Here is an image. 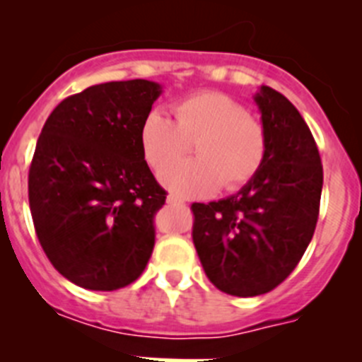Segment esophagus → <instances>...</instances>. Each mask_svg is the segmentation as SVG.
<instances>
[{"instance_id": "34e87169", "label": "esophagus", "mask_w": 362, "mask_h": 362, "mask_svg": "<svg viewBox=\"0 0 362 362\" xmlns=\"http://www.w3.org/2000/svg\"><path fill=\"white\" fill-rule=\"evenodd\" d=\"M166 201L170 204H181L183 203V199H179L177 196H174V194H170V196H166Z\"/></svg>"}]
</instances>
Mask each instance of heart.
Here are the masks:
<instances>
[{
  "mask_svg": "<svg viewBox=\"0 0 362 362\" xmlns=\"http://www.w3.org/2000/svg\"><path fill=\"white\" fill-rule=\"evenodd\" d=\"M197 139L198 158L166 165L159 179L179 196H210L223 185L238 190L259 174L268 150L264 124L223 92H199L174 105V119L153 108L143 117L139 143L152 168L173 160Z\"/></svg>",
  "mask_w": 362,
  "mask_h": 362,
  "instance_id": "1",
  "label": "heart"
}]
</instances>
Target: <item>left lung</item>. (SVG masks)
I'll return each mask as SVG.
<instances>
[{"label": "left lung", "instance_id": "left-lung-1", "mask_svg": "<svg viewBox=\"0 0 362 362\" xmlns=\"http://www.w3.org/2000/svg\"><path fill=\"white\" fill-rule=\"evenodd\" d=\"M254 101L268 136L259 174L233 196L192 204L204 274L238 297L270 292L292 274L313 238L322 190L321 156L299 110L264 85Z\"/></svg>", "mask_w": 362, "mask_h": 362}]
</instances>
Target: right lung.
Returning a JSON list of instances; mask_svg holds the SVG:
<instances>
[{"instance_id":"obj_1","label":"right lung","mask_w":362,"mask_h":362,"mask_svg":"<svg viewBox=\"0 0 362 362\" xmlns=\"http://www.w3.org/2000/svg\"><path fill=\"white\" fill-rule=\"evenodd\" d=\"M146 79L101 83L63 99L45 123L28 170V203L52 267L86 290L134 283L165 204L139 127L161 95Z\"/></svg>"}]
</instances>
